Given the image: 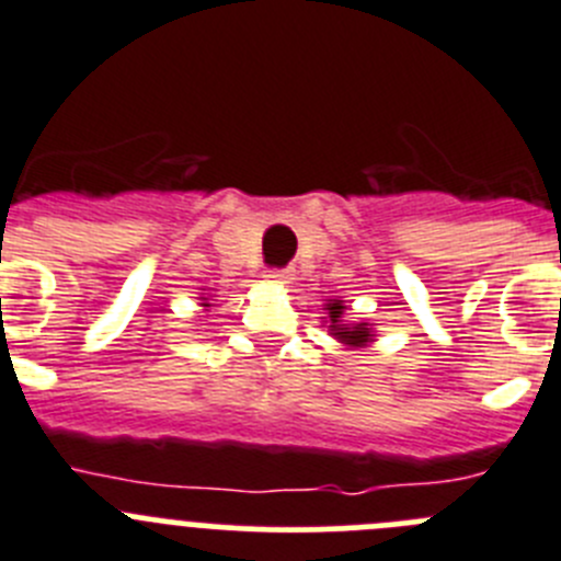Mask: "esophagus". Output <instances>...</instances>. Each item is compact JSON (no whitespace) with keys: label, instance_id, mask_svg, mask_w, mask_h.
<instances>
[{"label":"esophagus","instance_id":"34e87169","mask_svg":"<svg viewBox=\"0 0 561 561\" xmlns=\"http://www.w3.org/2000/svg\"><path fill=\"white\" fill-rule=\"evenodd\" d=\"M265 279L279 282V285H287V282L293 279V274L287 268H268V271H265Z\"/></svg>","mask_w":561,"mask_h":561}]
</instances>
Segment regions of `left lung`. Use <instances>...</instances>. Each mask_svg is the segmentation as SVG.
<instances>
[{"instance_id": "8db88e82", "label": "left lung", "mask_w": 561, "mask_h": 561, "mask_svg": "<svg viewBox=\"0 0 561 561\" xmlns=\"http://www.w3.org/2000/svg\"><path fill=\"white\" fill-rule=\"evenodd\" d=\"M327 310H329V321H332L334 337L343 340L345 345H365V343H368V340H370L368 323H340V318H343V310H345L340 301H332V305H327Z\"/></svg>"}]
</instances>
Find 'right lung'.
I'll return each mask as SVG.
<instances>
[{"label": "right lung", "mask_w": 561, "mask_h": 561, "mask_svg": "<svg viewBox=\"0 0 561 561\" xmlns=\"http://www.w3.org/2000/svg\"><path fill=\"white\" fill-rule=\"evenodd\" d=\"M204 307H209V305H204Z\"/></svg>", "instance_id": "obj_1"}]
</instances>
